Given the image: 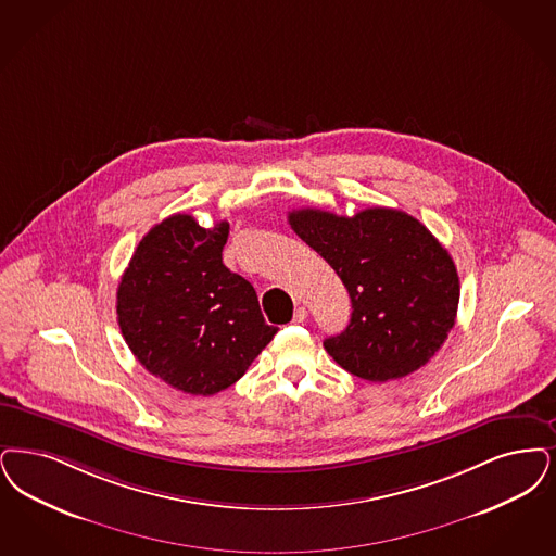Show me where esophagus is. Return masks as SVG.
<instances>
[{
    "mask_svg": "<svg viewBox=\"0 0 556 556\" xmlns=\"http://www.w3.org/2000/svg\"><path fill=\"white\" fill-rule=\"evenodd\" d=\"M308 318V311L304 308V306H300V308H295V312H293V323L295 325H300V323H304Z\"/></svg>",
    "mask_w": 556,
    "mask_h": 556,
    "instance_id": "esophagus-1",
    "label": "esophagus"
}]
</instances>
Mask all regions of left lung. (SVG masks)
<instances>
[{"mask_svg": "<svg viewBox=\"0 0 556 556\" xmlns=\"http://www.w3.org/2000/svg\"><path fill=\"white\" fill-rule=\"evenodd\" d=\"M288 222L350 293V325L325 339L341 368L387 382L412 375L441 350L455 325L459 277L422 223L387 206L354 217L298 208Z\"/></svg>", "mask_w": 556, "mask_h": 556, "instance_id": "8db88e82", "label": "left lung"}]
</instances>
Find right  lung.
Masks as SVG:
<instances>
[{
  "label": "right lung",
  "mask_w": 556,
  "mask_h": 556,
  "mask_svg": "<svg viewBox=\"0 0 556 556\" xmlns=\"http://www.w3.org/2000/svg\"><path fill=\"white\" fill-rule=\"evenodd\" d=\"M229 223L206 229L176 213L140 240L117 288V323L136 359L190 395L244 377L277 327L254 288L223 265Z\"/></svg>",
  "instance_id": "1"
}]
</instances>
